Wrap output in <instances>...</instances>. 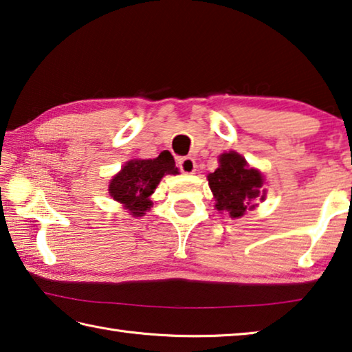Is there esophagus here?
Wrapping results in <instances>:
<instances>
[{"mask_svg": "<svg viewBox=\"0 0 352 352\" xmlns=\"http://www.w3.org/2000/svg\"><path fill=\"white\" fill-rule=\"evenodd\" d=\"M178 168L183 172V174H194L195 170H197V164L192 158H180V162H178Z\"/></svg>", "mask_w": 352, "mask_h": 352, "instance_id": "obj_1", "label": "esophagus"}]
</instances>
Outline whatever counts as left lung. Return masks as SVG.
I'll return each instance as SVG.
<instances>
[{"label": "left lung", "mask_w": 352, "mask_h": 352, "mask_svg": "<svg viewBox=\"0 0 352 352\" xmlns=\"http://www.w3.org/2000/svg\"><path fill=\"white\" fill-rule=\"evenodd\" d=\"M208 183L216 199V210L233 219L253 210L267 194L262 188L264 175L250 168L245 158L233 151L220 155L219 168L208 175Z\"/></svg>", "instance_id": "1"}]
</instances>
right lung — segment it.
I'll use <instances>...</instances> for the list:
<instances>
[{
	"instance_id": "add662e5",
	"label": "right lung",
	"mask_w": 352,
	"mask_h": 352,
	"mask_svg": "<svg viewBox=\"0 0 352 352\" xmlns=\"http://www.w3.org/2000/svg\"><path fill=\"white\" fill-rule=\"evenodd\" d=\"M166 174L175 175L174 157L164 151L153 160H130L111 178L109 194L135 217L144 216L153 205L148 199Z\"/></svg>"
}]
</instances>
